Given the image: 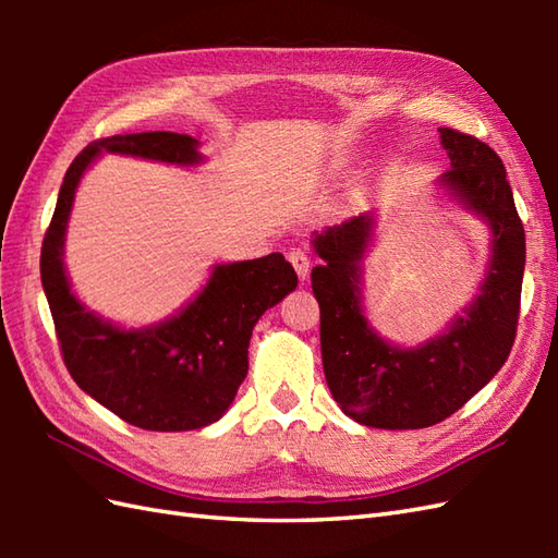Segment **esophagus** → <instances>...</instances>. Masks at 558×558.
Here are the masks:
<instances>
[{
    "instance_id": "esophagus-1",
    "label": "esophagus",
    "mask_w": 558,
    "mask_h": 558,
    "mask_svg": "<svg viewBox=\"0 0 558 558\" xmlns=\"http://www.w3.org/2000/svg\"><path fill=\"white\" fill-rule=\"evenodd\" d=\"M290 264H292V268L298 270V276H300V280H306L310 278V270H312V256L304 252V248H292L290 252Z\"/></svg>"
}]
</instances>
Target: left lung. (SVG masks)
<instances>
[{"label": "left lung", "instance_id": "left-lung-1", "mask_svg": "<svg viewBox=\"0 0 558 558\" xmlns=\"http://www.w3.org/2000/svg\"><path fill=\"white\" fill-rule=\"evenodd\" d=\"M438 134L450 170L436 186L492 232L480 292L444 333L417 348H400L378 336L364 316L362 264L374 240V213L312 236L324 260L312 270V290L322 310L326 384L348 417L374 429H424L444 422L492 381L515 340L525 230L506 168L480 138L448 126Z\"/></svg>", "mask_w": 558, "mask_h": 558}]
</instances>
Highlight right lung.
<instances>
[{"label":"right lung","mask_w":558,"mask_h":558,"mask_svg":"<svg viewBox=\"0 0 558 558\" xmlns=\"http://www.w3.org/2000/svg\"><path fill=\"white\" fill-rule=\"evenodd\" d=\"M100 153L194 168L198 141L174 132H144L93 141L69 165L47 228L40 278L71 378L117 417L148 432H189L218 422L248 372L256 322L298 288L282 254L216 264L196 298L174 316L122 328L88 312L71 292L64 268L66 222L83 172Z\"/></svg>","instance_id":"add662e5"}]
</instances>
